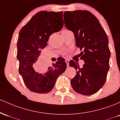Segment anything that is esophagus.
<instances>
[{
    "label": "esophagus",
    "mask_w": 120,
    "mask_h": 120,
    "mask_svg": "<svg viewBox=\"0 0 120 120\" xmlns=\"http://www.w3.org/2000/svg\"><path fill=\"white\" fill-rule=\"evenodd\" d=\"M69 60H65V63H66L67 67L69 66Z\"/></svg>",
    "instance_id": "obj_1"
}]
</instances>
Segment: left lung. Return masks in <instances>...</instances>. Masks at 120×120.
<instances>
[{"mask_svg": "<svg viewBox=\"0 0 120 120\" xmlns=\"http://www.w3.org/2000/svg\"><path fill=\"white\" fill-rule=\"evenodd\" d=\"M64 19L67 28L74 34L76 47L83 50L80 59L85 62L80 68L73 60L69 61V66L77 71L71 86L77 93L92 95L106 80L110 56L108 36L96 17L86 10L65 12Z\"/></svg>", "mask_w": 120, "mask_h": 120, "instance_id": "8db88e82", "label": "left lung"}]
</instances>
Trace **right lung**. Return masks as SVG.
<instances>
[{
	"mask_svg": "<svg viewBox=\"0 0 120 120\" xmlns=\"http://www.w3.org/2000/svg\"><path fill=\"white\" fill-rule=\"evenodd\" d=\"M63 24V12L42 11L36 13L20 30L17 42L19 72L31 92H49L57 77L66 69L64 60L53 63L43 73L36 72L34 68L41 49L47 46L49 36L61 30Z\"/></svg>",
	"mask_w": 120,
	"mask_h": 120,
	"instance_id": "1",
	"label": "right lung"
}]
</instances>
